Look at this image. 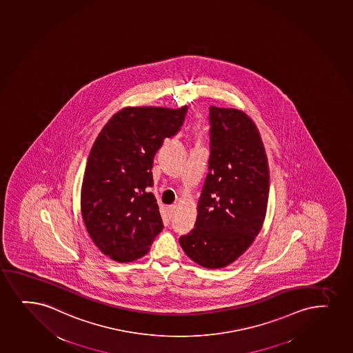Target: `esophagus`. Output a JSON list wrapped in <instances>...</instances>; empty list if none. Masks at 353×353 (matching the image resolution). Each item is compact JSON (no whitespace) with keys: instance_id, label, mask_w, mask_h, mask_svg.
<instances>
[{"instance_id":"34e87169","label":"esophagus","mask_w":353,"mask_h":353,"mask_svg":"<svg viewBox=\"0 0 353 353\" xmlns=\"http://www.w3.org/2000/svg\"><path fill=\"white\" fill-rule=\"evenodd\" d=\"M167 212H168V215H170V218L174 216L175 213H176V206H175V205H170V206L167 208Z\"/></svg>"}]
</instances>
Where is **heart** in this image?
Instances as JSON below:
<instances>
[{
    "label": "heart",
    "instance_id": "obj_1",
    "mask_svg": "<svg viewBox=\"0 0 353 353\" xmlns=\"http://www.w3.org/2000/svg\"><path fill=\"white\" fill-rule=\"evenodd\" d=\"M195 134H196V137H198L199 139L203 137V127L201 126V123H198L196 127H195Z\"/></svg>",
    "mask_w": 353,
    "mask_h": 353
}]
</instances>
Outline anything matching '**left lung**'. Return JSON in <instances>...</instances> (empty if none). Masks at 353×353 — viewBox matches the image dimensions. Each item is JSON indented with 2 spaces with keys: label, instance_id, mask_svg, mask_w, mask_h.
I'll return each mask as SVG.
<instances>
[{
  "label": "left lung",
  "instance_id": "1",
  "mask_svg": "<svg viewBox=\"0 0 353 353\" xmlns=\"http://www.w3.org/2000/svg\"><path fill=\"white\" fill-rule=\"evenodd\" d=\"M211 157L195 226L179 243L208 270L226 268L251 246L268 211L270 172L259 130L235 108H210Z\"/></svg>",
  "mask_w": 353,
  "mask_h": 353
}]
</instances>
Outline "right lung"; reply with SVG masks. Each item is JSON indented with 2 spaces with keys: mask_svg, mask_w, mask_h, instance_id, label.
Wrapping results in <instances>:
<instances>
[{
  "mask_svg": "<svg viewBox=\"0 0 353 353\" xmlns=\"http://www.w3.org/2000/svg\"><path fill=\"white\" fill-rule=\"evenodd\" d=\"M187 110L125 107L94 142L82 180V218L97 248L114 261L146 256L163 228L150 192L153 159L183 126Z\"/></svg>",
  "mask_w": 353,
  "mask_h": 353,
  "instance_id": "1",
  "label": "right lung"
}]
</instances>
